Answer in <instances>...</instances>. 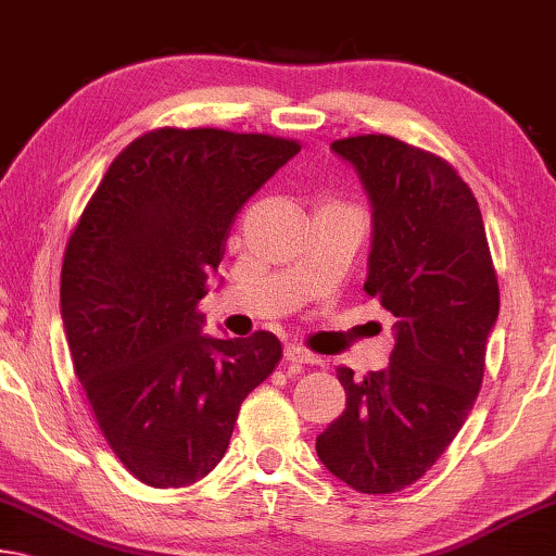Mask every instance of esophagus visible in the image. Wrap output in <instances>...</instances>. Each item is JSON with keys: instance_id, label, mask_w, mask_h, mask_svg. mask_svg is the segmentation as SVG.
<instances>
[{"instance_id": "1", "label": "esophagus", "mask_w": 556, "mask_h": 556, "mask_svg": "<svg viewBox=\"0 0 556 556\" xmlns=\"http://www.w3.org/2000/svg\"><path fill=\"white\" fill-rule=\"evenodd\" d=\"M283 355H286V361H288V363H295V365L318 363V357H315L313 353H307V350H303V348H298V345H288Z\"/></svg>"}]
</instances>
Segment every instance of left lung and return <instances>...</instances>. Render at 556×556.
<instances>
[{
	"instance_id": "8db88e82",
	"label": "left lung",
	"mask_w": 556,
	"mask_h": 556,
	"mask_svg": "<svg viewBox=\"0 0 556 556\" xmlns=\"http://www.w3.org/2000/svg\"><path fill=\"white\" fill-rule=\"evenodd\" d=\"M330 149L353 164L372 206L365 293L395 315L390 367L338 380L345 409L315 440L320 463L365 494L413 484L455 440L484 375L500 315L482 213L447 161L386 134Z\"/></svg>"
}]
</instances>
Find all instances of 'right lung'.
<instances>
[{
    "label": "right lung",
    "mask_w": 556,
    "mask_h": 556,
    "mask_svg": "<svg viewBox=\"0 0 556 556\" xmlns=\"http://www.w3.org/2000/svg\"><path fill=\"white\" fill-rule=\"evenodd\" d=\"M301 151L220 129H159L111 161L70 238L62 320L74 372L124 467L186 486L226 455L238 409L283 355L268 330L201 336L195 305L243 203Z\"/></svg>",
    "instance_id": "right-lung-1"
}]
</instances>
